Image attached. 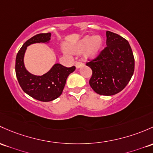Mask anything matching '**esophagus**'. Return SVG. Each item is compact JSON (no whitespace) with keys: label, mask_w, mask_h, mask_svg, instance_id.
<instances>
[{"label":"esophagus","mask_w":153,"mask_h":153,"mask_svg":"<svg viewBox=\"0 0 153 153\" xmlns=\"http://www.w3.org/2000/svg\"><path fill=\"white\" fill-rule=\"evenodd\" d=\"M83 65V62H75V67H76V68H80V67H81Z\"/></svg>","instance_id":"esophagus-1"}]
</instances>
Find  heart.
Instances as JSON below:
<instances>
[{
  "mask_svg": "<svg viewBox=\"0 0 153 153\" xmlns=\"http://www.w3.org/2000/svg\"><path fill=\"white\" fill-rule=\"evenodd\" d=\"M102 48V39L100 36H85L71 48L74 53H78L86 48L85 55L88 57H94L100 53Z\"/></svg>",
  "mask_w": 153,
  "mask_h": 153,
  "instance_id": "b5f03b06",
  "label": "heart"
}]
</instances>
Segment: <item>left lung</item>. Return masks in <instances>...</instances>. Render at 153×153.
<instances>
[{
  "label": "left lung",
  "mask_w": 153,
  "mask_h": 153,
  "mask_svg": "<svg viewBox=\"0 0 153 153\" xmlns=\"http://www.w3.org/2000/svg\"><path fill=\"white\" fill-rule=\"evenodd\" d=\"M106 47L86 65L92 70L89 85L100 95L111 96L120 92L131 81L135 60L128 40L106 31Z\"/></svg>",
  "instance_id": "left-lung-1"
}]
</instances>
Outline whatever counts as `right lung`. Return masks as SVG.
I'll return each mask as SVG.
<instances>
[{
    "label": "right lung",
    "instance_id": "add662e5",
    "mask_svg": "<svg viewBox=\"0 0 153 153\" xmlns=\"http://www.w3.org/2000/svg\"><path fill=\"white\" fill-rule=\"evenodd\" d=\"M51 33L33 36L24 43L16 57V76L20 87L24 92L42 102H49L59 97L63 91L67 77L75 70V66L67 67L56 64L49 72L42 76L32 75L27 71L23 63L27 47L33 43L47 42L51 39Z\"/></svg>",
    "mask_w": 153,
    "mask_h": 153
}]
</instances>
